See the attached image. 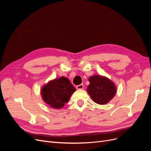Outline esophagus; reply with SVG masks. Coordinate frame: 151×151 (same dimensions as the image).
Wrapping results in <instances>:
<instances>
[{"label":"esophagus","mask_w":151,"mask_h":151,"mask_svg":"<svg viewBox=\"0 0 151 151\" xmlns=\"http://www.w3.org/2000/svg\"><path fill=\"white\" fill-rule=\"evenodd\" d=\"M76 88L77 89H83L84 88V86L83 84H80V85H78L76 86Z\"/></svg>","instance_id":"esophagus-1"}]
</instances>
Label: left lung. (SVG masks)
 <instances>
[{
    "label": "left lung",
    "instance_id": "1",
    "mask_svg": "<svg viewBox=\"0 0 151 151\" xmlns=\"http://www.w3.org/2000/svg\"><path fill=\"white\" fill-rule=\"evenodd\" d=\"M88 93L93 101L99 104L108 103L115 95L116 87L112 82L105 77L93 76L89 79Z\"/></svg>",
    "mask_w": 151,
    "mask_h": 151
}]
</instances>
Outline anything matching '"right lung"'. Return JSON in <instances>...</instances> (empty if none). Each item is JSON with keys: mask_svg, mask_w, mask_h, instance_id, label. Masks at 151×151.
<instances>
[{"mask_svg": "<svg viewBox=\"0 0 151 151\" xmlns=\"http://www.w3.org/2000/svg\"><path fill=\"white\" fill-rule=\"evenodd\" d=\"M76 89L66 77L55 79L43 87L42 96L43 101L54 108H61L67 103Z\"/></svg>", "mask_w": 151, "mask_h": 151, "instance_id": "1", "label": "right lung"}]
</instances>
